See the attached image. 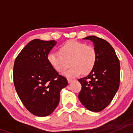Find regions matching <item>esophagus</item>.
Masks as SVG:
<instances>
[{"instance_id":"1","label":"esophagus","mask_w":133,"mask_h":133,"mask_svg":"<svg viewBox=\"0 0 133 133\" xmlns=\"http://www.w3.org/2000/svg\"><path fill=\"white\" fill-rule=\"evenodd\" d=\"M73 81V80H72V79H68V83H69V84L71 83Z\"/></svg>"}]
</instances>
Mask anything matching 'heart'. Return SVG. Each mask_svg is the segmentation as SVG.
I'll use <instances>...</instances> for the list:
<instances>
[{
  "label": "heart",
  "mask_w": 133,
  "mask_h": 133,
  "mask_svg": "<svg viewBox=\"0 0 133 133\" xmlns=\"http://www.w3.org/2000/svg\"><path fill=\"white\" fill-rule=\"evenodd\" d=\"M59 53L51 52L48 60L53 69L58 73L64 71L68 66L64 75L68 78H75L81 73L88 75L92 71L96 65L97 53L95 48L85 43L71 40L62 45Z\"/></svg>",
  "instance_id": "b5f03b06"
}]
</instances>
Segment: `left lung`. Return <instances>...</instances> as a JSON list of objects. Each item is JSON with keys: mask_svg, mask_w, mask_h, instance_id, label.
Wrapping results in <instances>:
<instances>
[{"mask_svg": "<svg viewBox=\"0 0 133 133\" xmlns=\"http://www.w3.org/2000/svg\"><path fill=\"white\" fill-rule=\"evenodd\" d=\"M83 39L93 42L97 60L92 71L78 80L82 85L78 98L88 110L99 112L111 103L118 89L120 61L115 49L105 40L96 36H88Z\"/></svg>", "mask_w": 133, "mask_h": 133, "instance_id": "1", "label": "left lung"}]
</instances>
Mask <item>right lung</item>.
<instances>
[{"label": "right lung", "instance_id": "1", "mask_svg": "<svg viewBox=\"0 0 133 133\" xmlns=\"http://www.w3.org/2000/svg\"><path fill=\"white\" fill-rule=\"evenodd\" d=\"M55 41L34 39L15 60L13 81L16 91L25 108L33 115L46 116L58 106L60 92L68 80L58 75L48 60Z\"/></svg>", "mask_w": 133, "mask_h": 133}]
</instances>
